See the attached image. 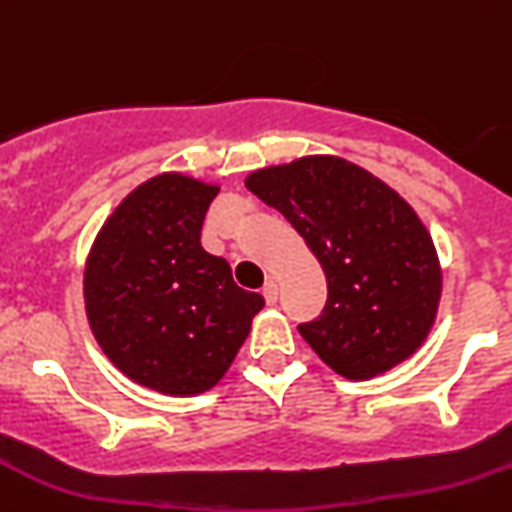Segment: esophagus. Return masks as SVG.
I'll use <instances>...</instances> for the list:
<instances>
[{
  "mask_svg": "<svg viewBox=\"0 0 512 512\" xmlns=\"http://www.w3.org/2000/svg\"><path fill=\"white\" fill-rule=\"evenodd\" d=\"M262 298H265L267 305L278 303V283L275 280H267L265 288H262Z\"/></svg>",
  "mask_w": 512,
  "mask_h": 512,
  "instance_id": "esophagus-1",
  "label": "esophagus"
}]
</instances>
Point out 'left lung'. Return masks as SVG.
I'll return each instance as SVG.
<instances>
[{
	"mask_svg": "<svg viewBox=\"0 0 512 512\" xmlns=\"http://www.w3.org/2000/svg\"><path fill=\"white\" fill-rule=\"evenodd\" d=\"M245 184L293 224L326 272V308L298 331L336 374L371 379L422 346L442 272L432 237L391 186L338 156L267 166Z\"/></svg>",
	"mask_w": 512,
	"mask_h": 512,
	"instance_id": "1",
	"label": "left lung"
}]
</instances>
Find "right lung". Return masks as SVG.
<instances>
[{"mask_svg":"<svg viewBox=\"0 0 512 512\" xmlns=\"http://www.w3.org/2000/svg\"><path fill=\"white\" fill-rule=\"evenodd\" d=\"M217 191L184 174L148 179L108 217L85 265L95 341L128 379L161 394L212 389L265 305L199 242Z\"/></svg>","mask_w":512,"mask_h":512,"instance_id":"add662e5","label":"right lung"}]
</instances>
